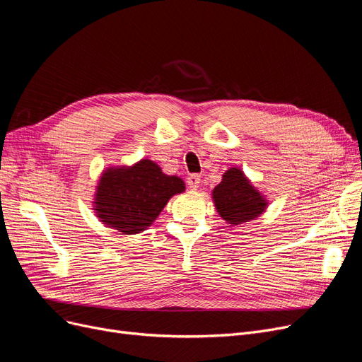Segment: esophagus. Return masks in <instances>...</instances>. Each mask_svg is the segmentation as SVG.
<instances>
[{
	"instance_id": "obj_1",
	"label": "esophagus",
	"mask_w": 362,
	"mask_h": 362,
	"mask_svg": "<svg viewBox=\"0 0 362 362\" xmlns=\"http://www.w3.org/2000/svg\"><path fill=\"white\" fill-rule=\"evenodd\" d=\"M199 183H201V177L198 175H191L189 177H187V185H189V187H191L192 191L198 189Z\"/></svg>"
}]
</instances>
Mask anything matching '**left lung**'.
Here are the masks:
<instances>
[{"instance_id":"1","label":"left lung","mask_w":362,"mask_h":362,"mask_svg":"<svg viewBox=\"0 0 362 362\" xmlns=\"http://www.w3.org/2000/svg\"><path fill=\"white\" fill-rule=\"evenodd\" d=\"M211 198L218 216L230 226L260 217L269 204L240 167H230L223 173L222 182L211 191Z\"/></svg>"}]
</instances>
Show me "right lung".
Segmentation results:
<instances>
[{
  "mask_svg": "<svg viewBox=\"0 0 362 362\" xmlns=\"http://www.w3.org/2000/svg\"><path fill=\"white\" fill-rule=\"evenodd\" d=\"M185 189L180 177L165 175L158 164L144 158L132 165L105 168L91 202L106 228L136 235L146 230L170 198Z\"/></svg>",
  "mask_w": 362,
  "mask_h": 362,
  "instance_id": "obj_1",
  "label": "right lung"
}]
</instances>
